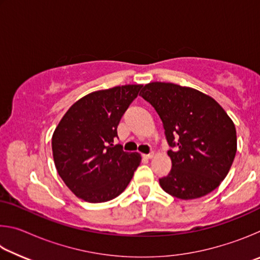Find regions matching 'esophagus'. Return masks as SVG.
<instances>
[{
    "mask_svg": "<svg viewBox=\"0 0 260 260\" xmlns=\"http://www.w3.org/2000/svg\"><path fill=\"white\" fill-rule=\"evenodd\" d=\"M144 158H147V159H151V158L155 156V153L153 152H150V153H147V155H143Z\"/></svg>",
    "mask_w": 260,
    "mask_h": 260,
    "instance_id": "34e87169",
    "label": "esophagus"
}]
</instances>
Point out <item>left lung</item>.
Masks as SVG:
<instances>
[{
  "instance_id": "8db88e82",
  "label": "left lung",
  "mask_w": 260,
  "mask_h": 260,
  "mask_svg": "<svg viewBox=\"0 0 260 260\" xmlns=\"http://www.w3.org/2000/svg\"><path fill=\"white\" fill-rule=\"evenodd\" d=\"M140 95L160 117L172 170L160 187L180 200H195L214 190L234 161L235 125L217 101L190 87L150 82Z\"/></svg>"
}]
</instances>
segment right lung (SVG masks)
<instances>
[{"instance_id": "right-lung-1", "label": "right lung", "mask_w": 260, "mask_h": 260, "mask_svg": "<svg viewBox=\"0 0 260 260\" xmlns=\"http://www.w3.org/2000/svg\"><path fill=\"white\" fill-rule=\"evenodd\" d=\"M142 85L93 91L77 101L52 134L51 148L59 177L74 195L89 203L119 196L141 162L138 152H126L117 127Z\"/></svg>"}]
</instances>
